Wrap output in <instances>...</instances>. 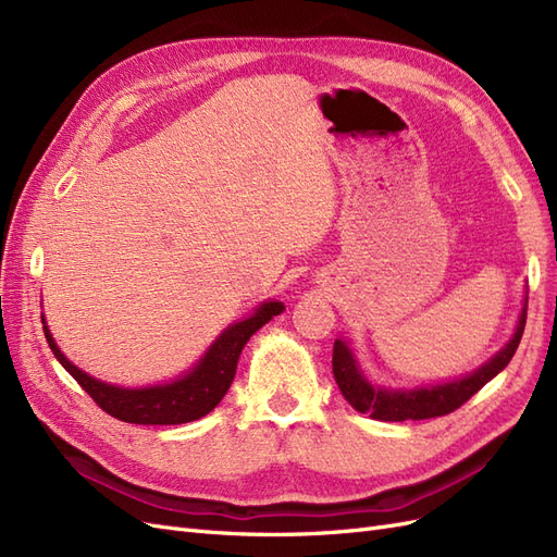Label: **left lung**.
<instances>
[{"mask_svg": "<svg viewBox=\"0 0 557 557\" xmlns=\"http://www.w3.org/2000/svg\"><path fill=\"white\" fill-rule=\"evenodd\" d=\"M525 318H528V297L522 301V311L518 315V325L509 344H504V348H499L491 360L462 379H455L448 383L420 385V387H411V391L409 387L407 391H401V387L393 391V387L374 385L364 376L362 367L358 364L356 356H352L348 342L336 339L332 350L334 381L339 385L342 395L346 397V401L352 409L360 413H369L376 420H385V423L446 416L458 407H462L471 395H476L487 381H493L502 369L511 362L513 352L520 344L522 330H525Z\"/></svg>", "mask_w": 557, "mask_h": 557, "instance_id": "8db88e82", "label": "left lung"}]
</instances>
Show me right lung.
Masks as SVG:
<instances>
[{"mask_svg":"<svg viewBox=\"0 0 557 557\" xmlns=\"http://www.w3.org/2000/svg\"><path fill=\"white\" fill-rule=\"evenodd\" d=\"M283 301L269 299L256 307L248 318L237 320V323L227 325L215 342L207 348L193 369H188L183 376L158 383V385H144V387H123L107 381H99L90 374L83 372L74 362L64 358V352L58 348L53 334H50L46 318L41 315L46 342L53 350L58 362L70 372L78 385L86 391L97 404L99 409L109 416L123 420V423L134 425H181L190 423L201 416L213 411L237 374V362L244 346L264 323H269L274 315L283 313Z\"/></svg>","mask_w":557,"mask_h":557,"instance_id":"right-lung-1","label":"right lung"}]
</instances>
